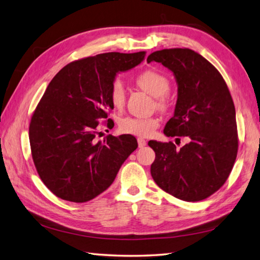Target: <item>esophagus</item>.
Returning <instances> with one entry per match:
<instances>
[{
	"label": "esophagus",
	"instance_id": "34e87169",
	"mask_svg": "<svg viewBox=\"0 0 260 260\" xmlns=\"http://www.w3.org/2000/svg\"><path fill=\"white\" fill-rule=\"evenodd\" d=\"M147 145V141L145 139H142V138H138V146L139 148H143Z\"/></svg>",
	"mask_w": 260,
	"mask_h": 260
}]
</instances>
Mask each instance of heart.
<instances>
[{
	"label": "heart",
	"mask_w": 260,
	"mask_h": 260,
	"mask_svg": "<svg viewBox=\"0 0 260 260\" xmlns=\"http://www.w3.org/2000/svg\"><path fill=\"white\" fill-rule=\"evenodd\" d=\"M135 81L140 89L155 98V106L158 109H166L168 106L166 94L170 89L169 79L164 73L154 69H147L140 72L136 77ZM109 99L115 109H121L125 102L124 84L120 79L112 81L109 89ZM159 124L158 119L153 117L139 118V117H124L119 121V130L122 134L134 135L139 137H148L152 134Z\"/></svg>",
	"instance_id": "b5f03b06"
}]
</instances>
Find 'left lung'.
Masks as SVG:
<instances>
[{
  "mask_svg": "<svg viewBox=\"0 0 260 260\" xmlns=\"http://www.w3.org/2000/svg\"><path fill=\"white\" fill-rule=\"evenodd\" d=\"M161 63L174 72L178 84L175 114L167 122V137H184L180 149L171 141L151 140L154 182L184 201L208 198L226 182L238 151L233 98L221 74L203 55L190 49H165L147 62Z\"/></svg>",
  "mask_w": 260,
  "mask_h": 260,
  "instance_id": "left-lung-1",
  "label": "left lung"
}]
</instances>
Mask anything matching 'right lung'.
Instances as JSON below:
<instances>
[{"instance_id": "add662e5", "label": "right lung", "mask_w": 260, "mask_h": 260, "mask_svg": "<svg viewBox=\"0 0 260 260\" xmlns=\"http://www.w3.org/2000/svg\"><path fill=\"white\" fill-rule=\"evenodd\" d=\"M145 55L109 52L84 57L51 80L32 115L28 138L38 174L56 197L72 203L95 198L137 149L131 135L98 141V120L113 109L109 89L117 73L135 68ZM106 122L110 128L113 121Z\"/></svg>"}]
</instances>
